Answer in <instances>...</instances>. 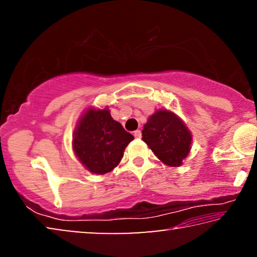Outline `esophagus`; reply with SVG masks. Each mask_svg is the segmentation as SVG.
<instances>
[{
	"mask_svg": "<svg viewBox=\"0 0 257 257\" xmlns=\"http://www.w3.org/2000/svg\"><path fill=\"white\" fill-rule=\"evenodd\" d=\"M134 136H135V138H141L142 137L141 130H136V132H134Z\"/></svg>",
	"mask_w": 257,
	"mask_h": 257,
	"instance_id": "obj_1",
	"label": "esophagus"
}]
</instances>
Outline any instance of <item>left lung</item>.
Wrapping results in <instances>:
<instances>
[{
  "mask_svg": "<svg viewBox=\"0 0 257 257\" xmlns=\"http://www.w3.org/2000/svg\"><path fill=\"white\" fill-rule=\"evenodd\" d=\"M143 141L163 163L179 167L190 151L191 135L176 114L160 110L147 120Z\"/></svg>",
  "mask_w": 257,
  "mask_h": 257,
  "instance_id": "1",
  "label": "left lung"
}]
</instances>
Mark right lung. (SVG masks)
Here are the masks:
<instances>
[{
  "label": "right lung",
  "instance_id": "add662e5",
  "mask_svg": "<svg viewBox=\"0 0 257 257\" xmlns=\"http://www.w3.org/2000/svg\"><path fill=\"white\" fill-rule=\"evenodd\" d=\"M134 139L107 108H89L81 116L73 136V150L87 170L104 175L122 159L123 151Z\"/></svg>",
  "mask_w": 257,
  "mask_h": 257
}]
</instances>
